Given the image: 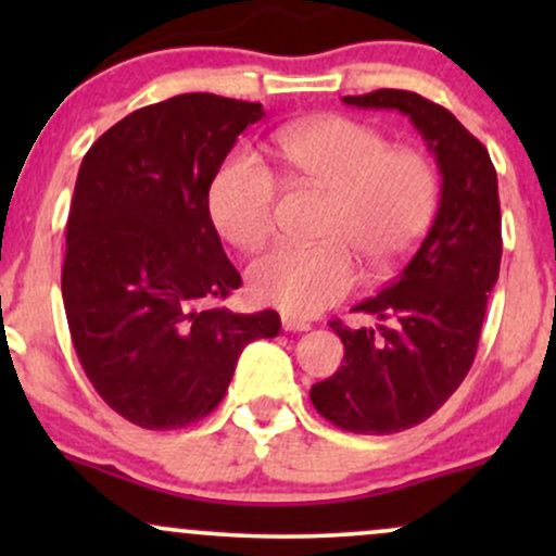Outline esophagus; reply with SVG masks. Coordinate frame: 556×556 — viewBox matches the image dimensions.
<instances>
[{
    "mask_svg": "<svg viewBox=\"0 0 556 556\" xmlns=\"http://www.w3.org/2000/svg\"><path fill=\"white\" fill-rule=\"evenodd\" d=\"M282 329L285 331H308L311 324L303 321V318H295V316H282Z\"/></svg>",
    "mask_w": 556,
    "mask_h": 556,
    "instance_id": "esophagus-1",
    "label": "esophagus"
}]
</instances>
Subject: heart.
<instances>
[{
  "label": "heart",
  "instance_id": "heart-1",
  "mask_svg": "<svg viewBox=\"0 0 556 556\" xmlns=\"http://www.w3.org/2000/svg\"><path fill=\"white\" fill-rule=\"evenodd\" d=\"M277 149L292 177L329 193L316 245L271 248L248 269L253 298L295 316H314L348 295L358 279L355 256L371 271L405 261L429 229L439 175L413 146H389L374 127L318 117L285 127ZM277 177L251 151H235L216 169L208 212L232 245L253 251L271 235Z\"/></svg>",
  "mask_w": 556,
  "mask_h": 556
}]
</instances>
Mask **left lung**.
<instances>
[{"label": "left lung", "instance_id": "8db88e82", "mask_svg": "<svg viewBox=\"0 0 556 556\" xmlns=\"http://www.w3.org/2000/svg\"><path fill=\"white\" fill-rule=\"evenodd\" d=\"M342 101L410 117L442 172L437 219L416 253L379 295L355 305L379 324L348 329L331 321L344 361L311 387L316 410L340 429L397 433L433 416L473 366L489 292L500 279V188L486 146L444 106L397 88Z\"/></svg>", "mask_w": 556, "mask_h": 556}]
</instances>
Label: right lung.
<instances>
[{"mask_svg":"<svg viewBox=\"0 0 556 556\" xmlns=\"http://www.w3.org/2000/svg\"><path fill=\"white\" fill-rule=\"evenodd\" d=\"M253 101L182 93L112 125L83 156L67 216L62 300L101 400L140 429H182L225 397L248 342L277 311L232 314L242 285L208 214L216 169Z\"/></svg>","mask_w":556,"mask_h":556,"instance_id":"add662e5","label":"right lung"}]
</instances>
